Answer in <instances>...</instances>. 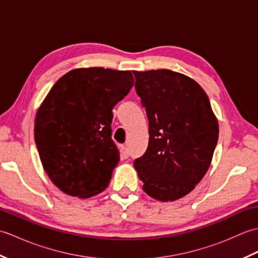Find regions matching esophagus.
I'll list each match as a JSON object with an SVG mask.
<instances>
[{
  "label": "esophagus",
  "mask_w": 258,
  "mask_h": 258,
  "mask_svg": "<svg viewBox=\"0 0 258 258\" xmlns=\"http://www.w3.org/2000/svg\"><path fill=\"white\" fill-rule=\"evenodd\" d=\"M120 156H122L124 160H126V158H128L130 152H128V149L126 146L120 147Z\"/></svg>",
  "instance_id": "1"
}]
</instances>
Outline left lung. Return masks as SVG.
<instances>
[{
    "mask_svg": "<svg viewBox=\"0 0 258 258\" xmlns=\"http://www.w3.org/2000/svg\"><path fill=\"white\" fill-rule=\"evenodd\" d=\"M133 73L150 133L146 152L134 167L147 195L178 200L194 189L211 165L217 119L206 93L188 76L169 70Z\"/></svg>",
    "mask_w": 258,
    "mask_h": 258,
    "instance_id": "left-lung-1",
    "label": "left lung"
}]
</instances>
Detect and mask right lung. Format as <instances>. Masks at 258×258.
Returning a JSON list of instances; mask_svg holds the SVG:
<instances>
[{"label": "right lung", "instance_id": "add662e5", "mask_svg": "<svg viewBox=\"0 0 258 258\" xmlns=\"http://www.w3.org/2000/svg\"><path fill=\"white\" fill-rule=\"evenodd\" d=\"M133 85L131 71L90 68L71 71L48 92L36 113L35 144L64 193L86 199L107 187L119 161L112 111Z\"/></svg>", "mask_w": 258, "mask_h": 258}]
</instances>
